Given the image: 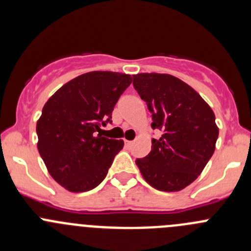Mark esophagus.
<instances>
[{"label": "esophagus", "mask_w": 251, "mask_h": 251, "mask_svg": "<svg viewBox=\"0 0 251 251\" xmlns=\"http://www.w3.org/2000/svg\"><path fill=\"white\" fill-rule=\"evenodd\" d=\"M132 144H133L132 141L125 140V147H127V148H130V147H132Z\"/></svg>", "instance_id": "1"}]
</instances>
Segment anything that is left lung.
<instances>
[{
	"instance_id": "obj_1",
	"label": "left lung",
	"mask_w": 251,
	"mask_h": 251,
	"mask_svg": "<svg viewBox=\"0 0 251 251\" xmlns=\"http://www.w3.org/2000/svg\"><path fill=\"white\" fill-rule=\"evenodd\" d=\"M133 86L151 113L159 140L136 164L153 188L178 192L196 181L212 156L219 137L215 114L198 92L169 74L133 75Z\"/></svg>"
}]
</instances>
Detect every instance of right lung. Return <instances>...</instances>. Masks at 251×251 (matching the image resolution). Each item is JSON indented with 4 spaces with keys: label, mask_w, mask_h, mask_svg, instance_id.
<instances>
[{
    "label": "right lung",
    "mask_w": 251,
    "mask_h": 251,
    "mask_svg": "<svg viewBox=\"0 0 251 251\" xmlns=\"http://www.w3.org/2000/svg\"><path fill=\"white\" fill-rule=\"evenodd\" d=\"M131 82V75L121 73H86L63 85L45 104L36 124L37 149L48 173L67 191H91L107 176L124 141L98 132Z\"/></svg>",
    "instance_id": "right-lung-1"
}]
</instances>
